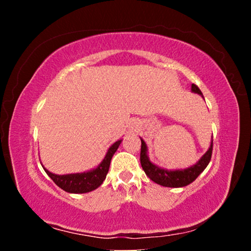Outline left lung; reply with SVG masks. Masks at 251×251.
<instances>
[{"instance_id": "left-lung-1", "label": "left lung", "mask_w": 251, "mask_h": 251, "mask_svg": "<svg viewBox=\"0 0 251 251\" xmlns=\"http://www.w3.org/2000/svg\"><path fill=\"white\" fill-rule=\"evenodd\" d=\"M191 91L194 94L200 95L203 98V95L200 89L195 84H192ZM204 99V98H203ZM142 140V149H140V163H142L143 170L145 171L146 176L150 177L154 183L161 185L164 187H184L190 185L197 179L199 175L203 171L210 162L212 154V140L207 152L201 156V159L193 166L185 168V169H166L156 166L155 163L151 162L149 154H147V145Z\"/></svg>"}]
</instances>
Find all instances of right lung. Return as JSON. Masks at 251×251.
I'll return each mask as SVG.
<instances>
[{"instance_id":"add662e5","label":"right lung","mask_w":251,"mask_h":251,"mask_svg":"<svg viewBox=\"0 0 251 251\" xmlns=\"http://www.w3.org/2000/svg\"><path fill=\"white\" fill-rule=\"evenodd\" d=\"M122 139L115 142L113 145L107 150V153L100 163L94 169L84 171V173H77V174H67V175H56L50 173L49 170L46 169L43 166V169L46 171L48 176L54 181L57 186H59L61 190L68 193L74 194H82L88 193L98 188L105 180L106 175L108 173L109 164H111V160L114 153L118 151L120 144H121Z\"/></svg>"}]
</instances>
